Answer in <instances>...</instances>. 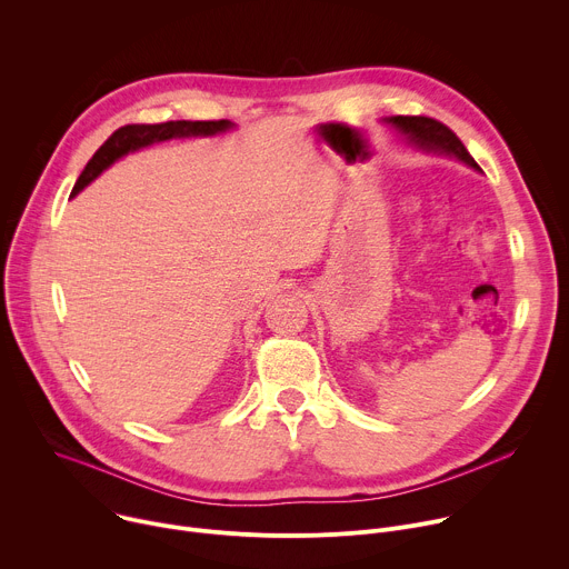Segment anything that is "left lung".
I'll return each mask as SVG.
<instances>
[{"instance_id":"8db88e82","label":"left lung","mask_w":569,"mask_h":569,"mask_svg":"<svg viewBox=\"0 0 569 569\" xmlns=\"http://www.w3.org/2000/svg\"><path fill=\"white\" fill-rule=\"evenodd\" d=\"M387 121L393 128H398L417 148H421L426 152H443V154L457 157L470 169L479 171L477 161L470 157V152L466 150L461 139L441 121L430 119V117H389Z\"/></svg>"}]
</instances>
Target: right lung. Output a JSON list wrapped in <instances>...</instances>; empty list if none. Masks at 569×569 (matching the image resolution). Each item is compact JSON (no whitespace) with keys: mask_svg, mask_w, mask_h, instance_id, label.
Wrapping results in <instances>:
<instances>
[{"mask_svg":"<svg viewBox=\"0 0 569 569\" xmlns=\"http://www.w3.org/2000/svg\"><path fill=\"white\" fill-rule=\"evenodd\" d=\"M233 128L231 121H167V123H130L119 130H114L106 143L94 152V157L88 161V167L80 173L71 189V198L83 191L92 180H97L108 167H112L117 159H121L128 152H134L139 148H146L157 141H167L173 137H211L220 134Z\"/></svg>","mask_w":569,"mask_h":569,"instance_id":"1","label":"right lung"}]
</instances>
